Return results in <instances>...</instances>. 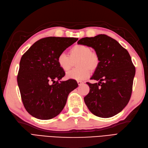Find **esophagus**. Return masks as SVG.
Segmentation results:
<instances>
[{
  "mask_svg": "<svg viewBox=\"0 0 148 148\" xmlns=\"http://www.w3.org/2000/svg\"><path fill=\"white\" fill-rule=\"evenodd\" d=\"M77 83H78V85H83V84H84V82H82V81H78L77 82Z\"/></svg>",
  "mask_w": 148,
  "mask_h": 148,
  "instance_id": "1",
  "label": "esophagus"
}]
</instances>
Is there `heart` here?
Returning <instances> with one entry per match:
<instances>
[{"label": "heart", "mask_w": 148, "mask_h": 148, "mask_svg": "<svg viewBox=\"0 0 148 148\" xmlns=\"http://www.w3.org/2000/svg\"><path fill=\"white\" fill-rule=\"evenodd\" d=\"M77 68L66 73L68 79L78 81L84 80L91 75V70L94 71L99 67L100 59L98 54L92 51L90 47L85 45H76L70 49L69 56L64 53H60L57 57V63L64 71L69 70L76 62Z\"/></svg>", "instance_id": "b5f03b06"}]
</instances>
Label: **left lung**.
Here are the masks:
<instances>
[{
  "label": "left lung",
  "mask_w": 148,
  "mask_h": 148,
  "mask_svg": "<svg viewBox=\"0 0 148 148\" xmlns=\"http://www.w3.org/2000/svg\"><path fill=\"white\" fill-rule=\"evenodd\" d=\"M78 45L92 47L98 54L100 63L87 82L90 92L84 97L88 109L95 116L111 117L119 113L130 100L136 73L131 56L114 39L106 34L84 38Z\"/></svg>",
  "instance_id": "8db88e82"
}]
</instances>
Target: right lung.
<instances>
[{
  "instance_id": "add662e5",
  "label": "right lung",
  "mask_w": 148,
  "mask_h": 148,
  "mask_svg": "<svg viewBox=\"0 0 148 148\" xmlns=\"http://www.w3.org/2000/svg\"><path fill=\"white\" fill-rule=\"evenodd\" d=\"M74 38L48 37L34 42L21 58L17 84L27 112L38 119L57 116L66 103L69 93L78 86L70 79L61 81L65 73L57 57L78 40Z\"/></svg>"
}]
</instances>
